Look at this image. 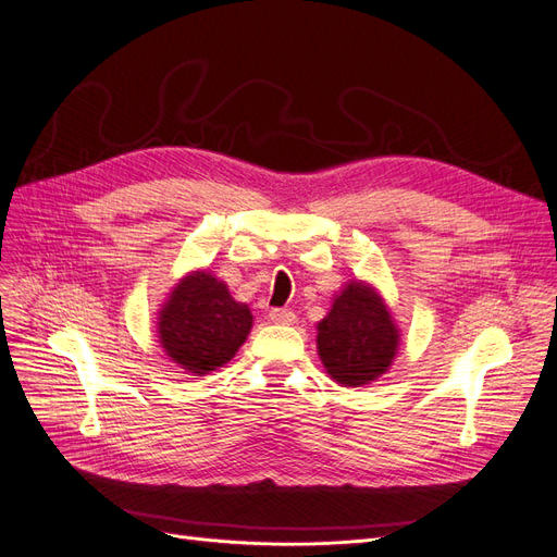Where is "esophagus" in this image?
Here are the masks:
<instances>
[{
    "instance_id": "1",
    "label": "esophagus",
    "mask_w": 557,
    "mask_h": 557,
    "mask_svg": "<svg viewBox=\"0 0 557 557\" xmlns=\"http://www.w3.org/2000/svg\"><path fill=\"white\" fill-rule=\"evenodd\" d=\"M268 319H271L273 323H282V325H292L296 323V314L292 310H271V314H268Z\"/></svg>"
}]
</instances>
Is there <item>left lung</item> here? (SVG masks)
<instances>
[{"label":"left lung","mask_w":557,"mask_h":557,"mask_svg":"<svg viewBox=\"0 0 557 557\" xmlns=\"http://www.w3.org/2000/svg\"><path fill=\"white\" fill-rule=\"evenodd\" d=\"M317 331L325 372L346 387L376 381L397 356L399 331L393 314L374 286L358 280L346 284Z\"/></svg>","instance_id":"left-lung-1"}]
</instances>
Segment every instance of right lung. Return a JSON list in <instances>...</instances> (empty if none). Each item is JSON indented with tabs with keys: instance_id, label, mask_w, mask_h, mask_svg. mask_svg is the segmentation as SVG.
Instances as JSON below:
<instances>
[{
	"instance_id": "right-lung-1",
	"label": "right lung",
	"mask_w": 557,
	"mask_h": 557,
	"mask_svg": "<svg viewBox=\"0 0 557 557\" xmlns=\"http://www.w3.org/2000/svg\"><path fill=\"white\" fill-rule=\"evenodd\" d=\"M252 312L206 271L185 275L162 305L160 344L178 367L203 376L230 362L250 335Z\"/></svg>"
}]
</instances>
